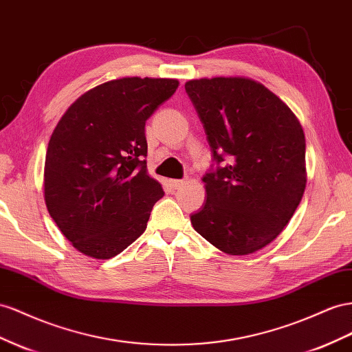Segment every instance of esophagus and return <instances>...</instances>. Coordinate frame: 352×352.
<instances>
[{
	"label": "esophagus",
	"instance_id": "34e87169",
	"mask_svg": "<svg viewBox=\"0 0 352 352\" xmlns=\"http://www.w3.org/2000/svg\"><path fill=\"white\" fill-rule=\"evenodd\" d=\"M185 182L184 180H177V179H173V180H170V185H172L175 189H177V188H180L182 186Z\"/></svg>",
	"mask_w": 352,
	"mask_h": 352
}]
</instances>
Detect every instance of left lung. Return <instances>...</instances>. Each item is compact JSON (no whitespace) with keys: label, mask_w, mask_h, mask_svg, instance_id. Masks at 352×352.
I'll use <instances>...</instances> for the list:
<instances>
[{"label":"left lung","mask_w":352,"mask_h":352,"mask_svg":"<svg viewBox=\"0 0 352 352\" xmlns=\"http://www.w3.org/2000/svg\"><path fill=\"white\" fill-rule=\"evenodd\" d=\"M185 90L203 122L216 168L194 230L217 249L243 256L274 241L307 185L299 120L263 84L245 77L189 80Z\"/></svg>","instance_id":"8db88e82"}]
</instances>
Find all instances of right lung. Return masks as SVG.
<instances>
[{
    "label": "right lung",
    "mask_w": 352,
    "mask_h": 352,
    "mask_svg": "<svg viewBox=\"0 0 352 352\" xmlns=\"http://www.w3.org/2000/svg\"><path fill=\"white\" fill-rule=\"evenodd\" d=\"M177 85L148 77L103 82L75 100L56 126L45 154L44 199L81 253L111 259L146 230L164 192L146 170L145 122Z\"/></svg>",
    "instance_id": "1"
}]
</instances>
